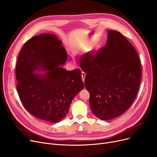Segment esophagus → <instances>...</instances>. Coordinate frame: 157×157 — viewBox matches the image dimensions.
Listing matches in <instances>:
<instances>
[{
  "label": "esophagus",
  "instance_id": "esophagus-1",
  "mask_svg": "<svg viewBox=\"0 0 157 157\" xmlns=\"http://www.w3.org/2000/svg\"><path fill=\"white\" fill-rule=\"evenodd\" d=\"M81 76H82V79H83V81L85 82V76H86V74L84 72H82Z\"/></svg>",
  "mask_w": 157,
  "mask_h": 157
}]
</instances>
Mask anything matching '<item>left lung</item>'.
I'll list each match as a JSON object with an SVG mask.
<instances>
[{
	"mask_svg": "<svg viewBox=\"0 0 157 157\" xmlns=\"http://www.w3.org/2000/svg\"><path fill=\"white\" fill-rule=\"evenodd\" d=\"M104 47L82 56L85 88L95 117L108 120L125 113L137 94L141 78L139 56L120 32L109 30Z\"/></svg>",
	"mask_w": 157,
	"mask_h": 157,
	"instance_id": "obj_1",
	"label": "left lung"
}]
</instances>
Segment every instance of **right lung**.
Listing matches in <instances>:
<instances>
[{
    "instance_id": "1",
    "label": "right lung",
    "mask_w": 157,
    "mask_h": 157,
    "mask_svg": "<svg viewBox=\"0 0 157 157\" xmlns=\"http://www.w3.org/2000/svg\"><path fill=\"white\" fill-rule=\"evenodd\" d=\"M67 56L62 41L50 34L32 37L21 49L16 89L24 108L39 119L54 123L63 120L74 97L84 88L80 69L60 67ZM40 70L46 72H34Z\"/></svg>"
}]
</instances>
